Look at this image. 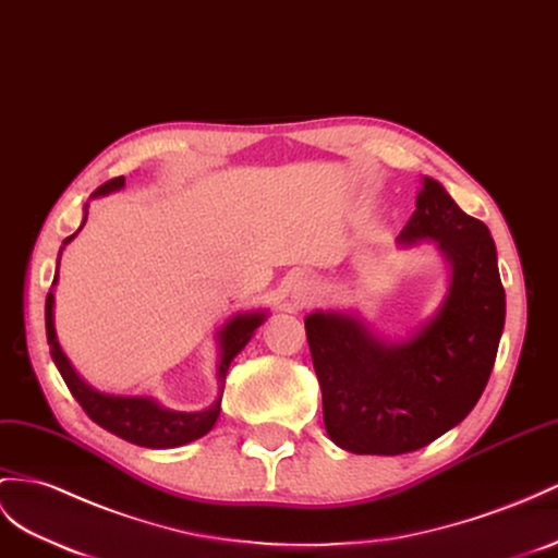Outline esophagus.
Instances as JSON below:
<instances>
[{
	"mask_svg": "<svg viewBox=\"0 0 558 558\" xmlns=\"http://www.w3.org/2000/svg\"><path fill=\"white\" fill-rule=\"evenodd\" d=\"M320 296V284L313 278H299L294 284V299L299 306H308Z\"/></svg>",
	"mask_w": 558,
	"mask_h": 558,
	"instance_id": "1",
	"label": "esophagus"
}]
</instances>
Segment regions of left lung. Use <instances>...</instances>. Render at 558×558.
Returning <instances> with one entry per match:
<instances>
[{
	"label": "left lung",
	"mask_w": 558,
	"mask_h": 558,
	"mask_svg": "<svg viewBox=\"0 0 558 558\" xmlns=\"http://www.w3.org/2000/svg\"><path fill=\"white\" fill-rule=\"evenodd\" d=\"M432 238L452 264L450 292L405 344H387L341 313H311L306 339L323 391V420L355 454L420 450L460 424L490 379L505 327V288L488 226L424 179L401 242Z\"/></svg>",
	"instance_id": "1"
}]
</instances>
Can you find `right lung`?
<instances>
[{
	"mask_svg": "<svg viewBox=\"0 0 558 558\" xmlns=\"http://www.w3.org/2000/svg\"><path fill=\"white\" fill-rule=\"evenodd\" d=\"M122 185H124V177H116V179L106 181L104 185H98L94 195H106L110 191L122 189ZM84 221H87V214H84ZM84 221H82V226H84ZM75 235L77 233L65 238V242H70ZM61 252H63V247H61ZM59 262H61V254H59ZM56 280H59V268H56L53 284H56ZM45 320H47V341H49L51 359H53L56 367H59L63 381L68 384L70 393L75 396V401L82 405L84 412H87L89 420H94L98 426H104L110 434H116L130 442H136V446L162 450V448H179L199 436H205L214 426V422H217L219 410H221V393H223L228 367H231V361L235 359V355L245 349V344L252 339L256 327L264 323V313H245V316H235L233 320L226 323V327L219 335V339H221L219 398L207 410H199V412H174V410H165L157 403H153L150 398L106 396V393L94 391L77 377L75 369L70 367L68 359L59 347V341H56L53 292L47 294Z\"/></svg>",
	"mask_w": 558,
	"mask_h": 558,
	"instance_id": "right-lung-1",
	"label": "right lung"
}]
</instances>
